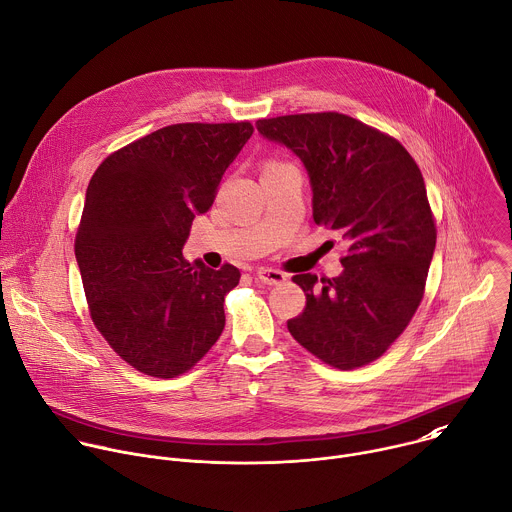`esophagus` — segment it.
<instances>
[{
    "label": "esophagus",
    "instance_id": "esophagus-1",
    "mask_svg": "<svg viewBox=\"0 0 512 512\" xmlns=\"http://www.w3.org/2000/svg\"><path fill=\"white\" fill-rule=\"evenodd\" d=\"M255 279L265 283V285H279L287 279V275L279 269H271V267H259L255 273Z\"/></svg>",
    "mask_w": 512,
    "mask_h": 512
}]
</instances>
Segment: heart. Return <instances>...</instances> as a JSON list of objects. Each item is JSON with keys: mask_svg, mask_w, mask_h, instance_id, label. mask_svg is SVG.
<instances>
[{"mask_svg": "<svg viewBox=\"0 0 512 512\" xmlns=\"http://www.w3.org/2000/svg\"><path fill=\"white\" fill-rule=\"evenodd\" d=\"M273 164H281V162H269V164H267V166H273Z\"/></svg>", "mask_w": 512, "mask_h": 512, "instance_id": "heart-1", "label": "heart"}]
</instances>
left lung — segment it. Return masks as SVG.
Wrapping results in <instances>:
<instances>
[{
    "instance_id": "obj_1",
    "label": "left lung",
    "mask_w": 512,
    "mask_h": 512,
    "mask_svg": "<svg viewBox=\"0 0 512 512\" xmlns=\"http://www.w3.org/2000/svg\"><path fill=\"white\" fill-rule=\"evenodd\" d=\"M257 130L301 158L315 225L348 245L342 275H293L307 303L287 329L323 364L362 368L384 356L424 297L436 223L420 168L394 136L348 114L263 118Z\"/></svg>"
}]
</instances>
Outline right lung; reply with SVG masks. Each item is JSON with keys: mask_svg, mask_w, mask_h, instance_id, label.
Wrapping results in <instances>:
<instances>
[{"mask_svg": "<svg viewBox=\"0 0 512 512\" xmlns=\"http://www.w3.org/2000/svg\"><path fill=\"white\" fill-rule=\"evenodd\" d=\"M251 134L247 120L170 124L108 154L90 179L74 243L90 317L146 376L189 372L223 333L241 271L187 263L183 245Z\"/></svg>", "mask_w": 512, "mask_h": 512, "instance_id": "obj_1", "label": "right lung"}]
</instances>
